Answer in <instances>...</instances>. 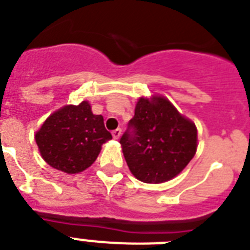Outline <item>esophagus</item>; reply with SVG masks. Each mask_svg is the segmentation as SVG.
I'll use <instances>...</instances> for the list:
<instances>
[{
	"label": "esophagus",
	"instance_id": "obj_1",
	"mask_svg": "<svg viewBox=\"0 0 250 250\" xmlns=\"http://www.w3.org/2000/svg\"><path fill=\"white\" fill-rule=\"evenodd\" d=\"M112 135H113V138H115V140H118V138L121 137V135H122V129L121 128L114 129V131L112 132Z\"/></svg>",
	"mask_w": 250,
	"mask_h": 250
}]
</instances>
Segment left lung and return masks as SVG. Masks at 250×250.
<instances>
[{
    "mask_svg": "<svg viewBox=\"0 0 250 250\" xmlns=\"http://www.w3.org/2000/svg\"><path fill=\"white\" fill-rule=\"evenodd\" d=\"M119 142L138 180L164 183L177 177L196 154L197 128L164 96L140 98Z\"/></svg>",
    "mask_w": 250,
    "mask_h": 250,
    "instance_id": "left-lung-1",
    "label": "left lung"
}]
</instances>
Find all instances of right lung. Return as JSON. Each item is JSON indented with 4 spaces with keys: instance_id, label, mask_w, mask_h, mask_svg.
Masks as SVG:
<instances>
[{
    "instance_id": "right-lung-1",
    "label": "right lung",
    "mask_w": 250,
    "mask_h": 250,
    "mask_svg": "<svg viewBox=\"0 0 250 250\" xmlns=\"http://www.w3.org/2000/svg\"><path fill=\"white\" fill-rule=\"evenodd\" d=\"M109 140L112 135L105 129L103 115L93 114L87 102L58 109L35 133L42 157L67 174L87 169Z\"/></svg>"
}]
</instances>
